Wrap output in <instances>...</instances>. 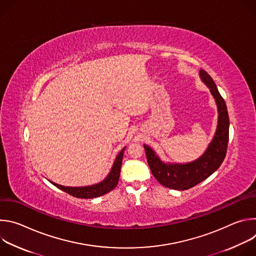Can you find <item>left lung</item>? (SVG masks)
I'll return each mask as SVG.
<instances>
[{
    "label": "left lung",
    "instance_id": "8db88e82",
    "mask_svg": "<svg viewBox=\"0 0 256 256\" xmlns=\"http://www.w3.org/2000/svg\"><path fill=\"white\" fill-rule=\"evenodd\" d=\"M200 77L210 89L218 107L216 130L206 152L192 162L171 164L161 161L151 147L144 144L147 161L154 177L163 186L171 190H186L198 184L221 166L227 153L230 122L225 100L204 70H200Z\"/></svg>",
    "mask_w": 256,
    "mask_h": 256
}]
</instances>
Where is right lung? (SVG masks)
Here are the masks:
<instances>
[{
    "label": "right lung",
    "mask_w": 256,
    "mask_h": 256,
    "mask_svg": "<svg viewBox=\"0 0 256 256\" xmlns=\"http://www.w3.org/2000/svg\"><path fill=\"white\" fill-rule=\"evenodd\" d=\"M124 149H126V147L116 156L110 172L108 173V175L105 177L104 180H102L97 184L90 186H82V188H68V186L56 184H54V182H52V181L50 182L58 188L62 190V192H64L72 196H75V198H94L101 196L109 192L110 190H112L118 184Z\"/></svg>",
    "instance_id": "1"
}]
</instances>
